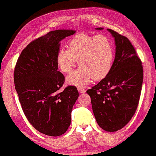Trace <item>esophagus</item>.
Listing matches in <instances>:
<instances>
[{"mask_svg":"<svg viewBox=\"0 0 156 156\" xmlns=\"http://www.w3.org/2000/svg\"><path fill=\"white\" fill-rule=\"evenodd\" d=\"M78 91L80 92V93H84L86 92V90L82 87H78Z\"/></svg>","mask_w":156,"mask_h":156,"instance_id":"1","label":"esophagus"}]
</instances>
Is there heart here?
<instances>
[{
    "label": "heart",
    "instance_id": "obj_1",
    "mask_svg": "<svg viewBox=\"0 0 156 156\" xmlns=\"http://www.w3.org/2000/svg\"><path fill=\"white\" fill-rule=\"evenodd\" d=\"M78 61L80 69L67 77L69 84L83 87L93 79L95 81L105 78L112 69L114 49L111 40L103 35L80 33L69 40L68 50L61 49L57 55L59 69L70 74Z\"/></svg>",
    "mask_w": 156,
    "mask_h": 156
}]
</instances>
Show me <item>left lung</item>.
<instances>
[{
    "instance_id": "8db88e82",
    "label": "left lung",
    "mask_w": 156,
    "mask_h": 156,
    "mask_svg": "<svg viewBox=\"0 0 156 156\" xmlns=\"http://www.w3.org/2000/svg\"><path fill=\"white\" fill-rule=\"evenodd\" d=\"M103 30V28H96ZM114 37L116 55L111 72L87 93L100 127L116 132L128 124L139 103L143 80L142 61L127 37L108 29Z\"/></svg>"
}]
</instances>
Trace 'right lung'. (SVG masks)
<instances>
[{"label": "right lung", "mask_w": 156, "mask_h": 156, "mask_svg": "<svg viewBox=\"0 0 156 156\" xmlns=\"http://www.w3.org/2000/svg\"><path fill=\"white\" fill-rule=\"evenodd\" d=\"M74 30H57L33 40L23 50L14 69V84L25 116L37 131L57 137L71 124L79 97L74 86L60 90L65 77L58 71L60 41Z\"/></svg>", "instance_id": "right-lung-1"}]
</instances>
